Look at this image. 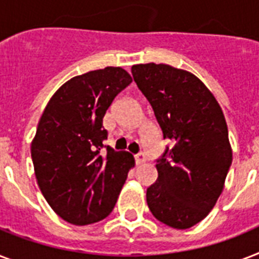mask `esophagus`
<instances>
[{"mask_svg":"<svg viewBox=\"0 0 259 259\" xmlns=\"http://www.w3.org/2000/svg\"><path fill=\"white\" fill-rule=\"evenodd\" d=\"M134 158H136V164H137V165H141V164H144V162H145V154L144 153H138V154H136V156H134Z\"/></svg>","mask_w":259,"mask_h":259,"instance_id":"obj_1","label":"esophagus"}]
</instances>
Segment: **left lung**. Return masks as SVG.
Listing matches in <instances>:
<instances>
[{
    "label": "left lung",
    "mask_w": 259,
    "mask_h": 259,
    "mask_svg": "<svg viewBox=\"0 0 259 259\" xmlns=\"http://www.w3.org/2000/svg\"><path fill=\"white\" fill-rule=\"evenodd\" d=\"M134 82L149 101L164 138L175 142L158 158V177L146 189L157 221L185 230L217 204L233 161L221 106L200 79L168 64H136Z\"/></svg>",
    "instance_id": "obj_1"
}]
</instances>
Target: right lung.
<instances>
[{
  "label": "right lung",
  "instance_id": "add662e5",
  "mask_svg": "<svg viewBox=\"0 0 259 259\" xmlns=\"http://www.w3.org/2000/svg\"><path fill=\"white\" fill-rule=\"evenodd\" d=\"M132 83L121 67L90 71L66 82L46 106L30 153L38 188L66 222L105 219L117 203L134 157L106 146L103 117Z\"/></svg>",
  "mask_w": 259,
  "mask_h": 259
}]
</instances>
